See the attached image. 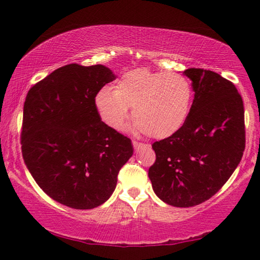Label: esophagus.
<instances>
[{
  "label": "esophagus",
  "instance_id": "esophagus-1",
  "mask_svg": "<svg viewBox=\"0 0 260 260\" xmlns=\"http://www.w3.org/2000/svg\"><path fill=\"white\" fill-rule=\"evenodd\" d=\"M133 147H134V149H135V150H140V149L146 148L147 145H146V143H142V142L133 141Z\"/></svg>",
  "mask_w": 260,
  "mask_h": 260
}]
</instances>
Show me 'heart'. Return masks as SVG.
<instances>
[{
  "label": "heart",
  "instance_id": "obj_1",
  "mask_svg": "<svg viewBox=\"0 0 260 260\" xmlns=\"http://www.w3.org/2000/svg\"><path fill=\"white\" fill-rule=\"evenodd\" d=\"M192 85L177 72L135 69L122 75L115 88L105 86L96 93L95 107L111 129L125 128L133 107V131L166 139L177 133L190 114Z\"/></svg>",
  "mask_w": 260,
  "mask_h": 260
}]
</instances>
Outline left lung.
Here are the masks:
<instances>
[{
	"instance_id": "8db88e82",
	"label": "left lung",
	"mask_w": 260,
	"mask_h": 260,
	"mask_svg": "<svg viewBox=\"0 0 260 260\" xmlns=\"http://www.w3.org/2000/svg\"><path fill=\"white\" fill-rule=\"evenodd\" d=\"M183 73L195 92L190 114L177 133L153 143L156 160L148 170L158 199L179 208L214 196L245 149L244 105L235 85L210 70Z\"/></svg>"
}]
</instances>
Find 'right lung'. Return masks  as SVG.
I'll use <instances>...</instances> for the list:
<instances>
[{"label": "right lung", "instance_id": "right-lung-1", "mask_svg": "<svg viewBox=\"0 0 260 260\" xmlns=\"http://www.w3.org/2000/svg\"><path fill=\"white\" fill-rule=\"evenodd\" d=\"M115 79L104 65L69 64L30 88L23 107L22 155L42 190L67 207H99L133 155L131 139L102 121L99 90Z\"/></svg>", "mask_w": 260, "mask_h": 260}]
</instances>
